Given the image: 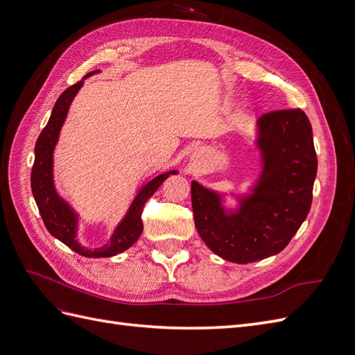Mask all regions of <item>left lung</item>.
Instances as JSON below:
<instances>
[{
  "label": "left lung",
  "instance_id": "obj_1",
  "mask_svg": "<svg viewBox=\"0 0 355 355\" xmlns=\"http://www.w3.org/2000/svg\"><path fill=\"white\" fill-rule=\"evenodd\" d=\"M259 173L245 192H222L191 182L201 240L222 259L250 263L280 253L306 219L317 176L313 127L300 110L275 111L256 121ZM234 201L228 207L226 198Z\"/></svg>",
  "mask_w": 355,
  "mask_h": 355
}]
</instances>
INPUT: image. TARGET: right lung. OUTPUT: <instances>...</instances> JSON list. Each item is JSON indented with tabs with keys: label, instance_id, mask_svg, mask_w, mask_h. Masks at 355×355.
Segmentation results:
<instances>
[{
	"label": "right lung",
	"instance_id": "1",
	"mask_svg": "<svg viewBox=\"0 0 355 355\" xmlns=\"http://www.w3.org/2000/svg\"><path fill=\"white\" fill-rule=\"evenodd\" d=\"M99 72V69H96L87 73L81 81L71 85L69 89L59 96V99L53 106L50 120L35 144V161L31 173L32 194H34L40 214L42 220H44L47 231L53 237L68 245L75 253L85 257H112L125 252L128 247H132L144 231L141 214L145 202L149 197L154 196V192L170 175H178V170H168L145 182L142 187H139L130 207L125 211L123 219L116 223L110 240L103 245L90 249V247H84L78 241L77 235L80 216L71 204L58 194L55 179H53V154H55L62 125L65 124L73 98L83 87L84 80Z\"/></svg>",
	"mask_w": 355,
	"mask_h": 355
}]
</instances>
